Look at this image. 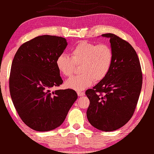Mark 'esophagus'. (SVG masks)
<instances>
[{"mask_svg":"<svg viewBox=\"0 0 154 154\" xmlns=\"http://www.w3.org/2000/svg\"><path fill=\"white\" fill-rule=\"evenodd\" d=\"M77 94L79 97H81V96H84L85 95V93L82 92V91H78L77 92Z\"/></svg>","mask_w":154,"mask_h":154,"instance_id":"34e87169","label":"esophagus"}]
</instances>
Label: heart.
Returning <instances> with one entry per match:
<instances>
[{
    "instance_id": "b5f03b06",
    "label": "heart",
    "mask_w": 154,
    "mask_h": 154,
    "mask_svg": "<svg viewBox=\"0 0 154 154\" xmlns=\"http://www.w3.org/2000/svg\"><path fill=\"white\" fill-rule=\"evenodd\" d=\"M71 57L61 54L56 60V65L60 73L70 77L74 73L75 65H80L81 74L70 78L65 86L75 91H82L94 82H99L109 73L113 62V51L109 45L79 42L72 49Z\"/></svg>"
}]
</instances>
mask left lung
I'll use <instances>...</instances> for the list:
<instances>
[{
  "label": "left lung",
  "instance_id": "8db88e82",
  "mask_svg": "<svg viewBox=\"0 0 154 154\" xmlns=\"http://www.w3.org/2000/svg\"><path fill=\"white\" fill-rule=\"evenodd\" d=\"M110 38L113 62L104 79L86 91L90 104L87 116L91 125L105 132L114 131L128 122L133 116L142 85L139 58L128 42L115 34Z\"/></svg>",
  "mask_w": 154,
  "mask_h": 154
}]
</instances>
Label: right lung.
<instances>
[{"label":"right lung","instance_id":"obj_1","mask_svg":"<svg viewBox=\"0 0 154 154\" xmlns=\"http://www.w3.org/2000/svg\"><path fill=\"white\" fill-rule=\"evenodd\" d=\"M67 45L64 38L40 35L20 45L13 59L9 77L12 103L23 122L36 131L60 126L77 99L73 89L50 91L63 83L56 60Z\"/></svg>","mask_w":154,"mask_h":154}]
</instances>
